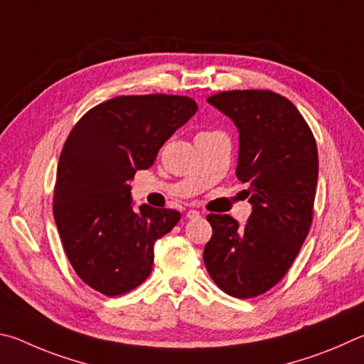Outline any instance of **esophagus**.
<instances>
[{
  "label": "esophagus",
  "instance_id": "esophagus-1",
  "mask_svg": "<svg viewBox=\"0 0 364 364\" xmlns=\"http://www.w3.org/2000/svg\"><path fill=\"white\" fill-rule=\"evenodd\" d=\"M187 219H198L200 218V213L196 211V209H188V211L186 213Z\"/></svg>",
  "mask_w": 364,
  "mask_h": 364
}]
</instances>
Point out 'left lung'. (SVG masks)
<instances>
[{"mask_svg": "<svg viewBox=\"0 0 364 364\" xmlns=\"http://www.w3.org/2000/svg\"><path fill=\"white\" fill-rule=\"evenodd\" d=\"M208 102L240 132L237 177L247 183L252 213L246 225L209 214L205 246L209 277L228 296L264 294L282 279L307 238L318 182V150L292 102L272 91H224Z\"/></svg>", "mask_w": 364, "mask_h": 364, "instance_id": "left-lung-1", "label": "left lung"}]
</instances>
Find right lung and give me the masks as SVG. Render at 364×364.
<instances>
[{"mask_svg": "<svg viewBox=\"0 0 364 364\" xmlns=\"http://www.w3.org/2000/svg\"><path fill=\"white\" fill-rule=\"evenodd\" d=\"M198 110L186 95H119L95 105L63 145L54 187V220L82 282L121 296L149 278L153 246L181 219L174 209L134 211L131 181Z\"/></svg>", "mask_w": 364, "mask_h": 364, "instance_id": "right-lung-1", "label": "right lung"}]
</instances>
